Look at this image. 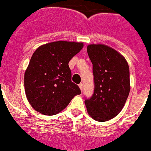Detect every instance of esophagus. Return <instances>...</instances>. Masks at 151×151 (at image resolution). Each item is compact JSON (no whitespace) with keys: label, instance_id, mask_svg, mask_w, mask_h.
<instances>
[{"label":"esophagus","instance_id":"1","mask_svg":"<svg viewBox=\"0 0 151 151\" xmlns=\"http://www.w3.org/2000/svg\"><path fill=\"white\" fill-rule=\"evenodd\" d=\"M79 87H80V89H81V91H83V83H80Z\"/></svg>","mask_w":151,"mask_h":151}]
</instances>
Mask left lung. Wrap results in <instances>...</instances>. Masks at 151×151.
Wrapping results in <instances>:
<instances>
[{"label": "left lung", "instance_id": "obj_1", "mask_svg": "<svg viewBox=\"0 0 151 151\" xmlns=\"http://www.w3.org/2000/svg\"><path fill=\"white\" fill-rule=\"evenodd\" d=\"M87 54L93 64L94 91L84 101L88 114L97 121L114 118L124 106L130 93V70L126 59L104 44H90Z\"/></svg>", "mask_w": 151, "mask_h": 151}]
</instances>
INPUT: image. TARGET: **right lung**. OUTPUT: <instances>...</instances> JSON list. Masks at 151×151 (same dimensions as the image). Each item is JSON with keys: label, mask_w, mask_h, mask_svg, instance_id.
I'll return each instance as SVG.
<instances>
[{"label": "right lung", "mask_w": 151, "mask_h": 151, "mask_svg": "<svg viewBox=\"0 0 151 151\" xmlns=\"http://www.w3.org/2000/svg\"><path fill=\"white\" fill-rule=\"evenodd\" d=\"M83 47V43L55 41L39 47L24 73L26 97L31 107L44 115L63 111L81 91L71 81L68 63Z\"/></svg>", "instance_id": "1"}]
</instances>
